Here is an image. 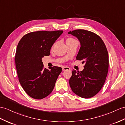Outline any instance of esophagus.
<instances>
[{
    "label": "esophagus",
    "instance_id": "1",
    "mask_svg": "<svg viewBox=\"0 0 125 125\" xmlns=\"http://www.w3.org/2000/svg\"><path fill=\"white\" fill-rule=\"evenodd\" d=\"M62 71H70L71 70V68L68 67H67V66H63L62 67Z\"/></svg>",
    "mask_w": 125,
    "mask_h": 125
}]
</instances>
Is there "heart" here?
I'll return each instance as SVG.
<instances>
[{
  "instance_id": "b5f03b06",
  "label": "heart",
  "mask_w": 125,
  "mask_h": 125,
  "mask_svg": "<svg viewBox=\"0 0 125 125\" xmlns=\"http://www.w3.org/2000/svg\"><path fill=\"white\" fill-rule=\"evenodd\" d=\"M74 41H75V40L74 39H73L72 38H68L66 40V44H67V43H70V42Z\"/></svg>"
}]
</instances>
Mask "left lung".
Returning a JSON list of instances; mask_svg holds the SVG:
<instances>
[{
    "label": "left lung",
    "instance_id": "8db88e82",
    "mask_svg": "<svg viewBox=\"0 0 125 125\" xmlns=\"http://www.w3.org/2000/svg\"><path fill=\"white\" fill-rule=\"evenodd\" d=\"M68 34L76 37L81 48L76 60L85 63L81 72L73 70L69 79L72 91L81 98L95 95L104 84L109 68V56L102 39L95 33L85 30H75Z\"/></svg>",
    "mask_w": 125,
    "mask_h": 125
}]
</instances>
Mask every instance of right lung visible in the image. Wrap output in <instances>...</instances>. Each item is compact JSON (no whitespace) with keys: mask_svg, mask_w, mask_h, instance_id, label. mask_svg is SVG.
I'll list each match as a JSON object with an SVG mask.
<instances>
[{"mask_svg":"<svg viewBox=\"0 0 125 125\" xmlns=\"http://www.w3.org/2000/svg\"><path fill=\"white\" fill-rule=\"evenodd\" d=\"M63 31H39L24 35L18 44L15 60L18 77L25 92L35 99H42L52 92L62 71L59 67L44 68L42 62L50 55L51 47Z\"/></svg>","mask_w":125,"mask_h":125,"instance_id":"add662e5","label":"right lung"}]
</instances>
